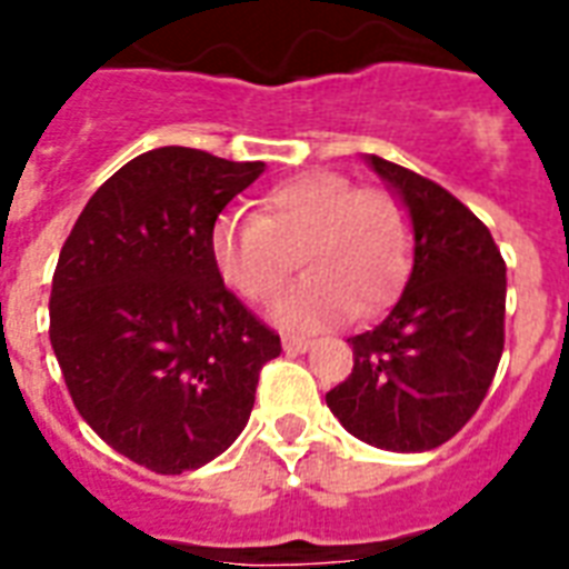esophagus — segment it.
Segmentation results:
<instances>
[{"label": "esophagus", "instance_id": "34e87169", "mask_svg": "<svg viewBox=\"0 0 569 569\" xmlns=\"http://www.w3.org/2000/svg\"><path fill=\"white\" fill-rule=\"evenodd\" d=\"M283 349L286 352H307L310 349V340H303V337H283Z\"/></svg>", "mask_w": 569, "mask_h": 569}]
</instances>
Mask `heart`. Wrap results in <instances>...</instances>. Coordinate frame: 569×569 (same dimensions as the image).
Here are the masks:
<instances>
[{
  "label": "heart",
  "mask_w": 569,
  "mask_h": 569,
  "mask_svg": "<svg viewBox=\"0 0 569 569\" xmlns=\"http://www.w3.org/2000/svg\"><path fill=\"white\" fill-rule=\"evenodd\" d=\"M211 253L247 301H266L301 256L310 274L277 295L271 319L322 328L352 310L376 316L400 292L411 262V217L390 190L313 169L268 190L259 217H220Z\"/></svg>",
  "instance_id": "1"
}]
</instances>
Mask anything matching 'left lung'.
I'll return each mask as SVG.
<instances>
[{"instance_id":"obj_1","label":"left lung","mask_w":569,"mask_h":569,"mask_svg":"<svg viewBox=\"0 0 569 569\" xmlns=\"http://www.w3.org/2000/svg\"><path fill=\"white\" fill-rule=\"evenodd\" d=\"M402 199L415 262L400 301L352 337V376L328 409L372 448L420 453L453 439L480 409L505 352L507 266L489 229L418 172L367 158Z\"/></svg>"}]
</instances>
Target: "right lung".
Listing matches in <instances>:
<instances>
[{
  "label": "right lung",
  "instance_id": "obj_1",
  "mask_svg": "<svg viewBox=\"0 0 569 569\" xmlns=\"http://www.w3.org/2000/svg\"><path fill=\"white\" fill-rule=\"evenodd\" d=\"M262 160L163 146L103 181L59 253L50 342L82 420L158 475L220 457L247 427L280 337L229 292L217 214Z\"/></svg>",
  "mask_w": 569,
  "mask_h": 569
}]
</instances>
